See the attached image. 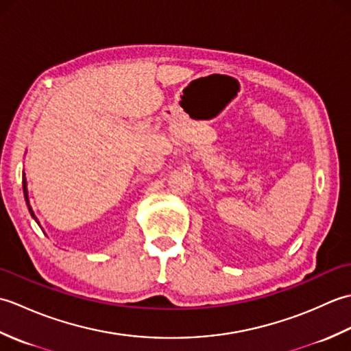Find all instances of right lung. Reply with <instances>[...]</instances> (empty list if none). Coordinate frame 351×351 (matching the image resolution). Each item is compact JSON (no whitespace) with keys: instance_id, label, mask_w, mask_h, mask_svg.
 Instances as JSON below:
<instances>
[{"instance_id":"obj_1","label":"right lung","mask_w":351,"mask_h":351,"mask_svg":"<svg viewBox=\"0 0 351 351\" xmlns=\"http://www.w3.org/2000/svg\"><path fill=\"white\" fill-rule=\"evenodd\" d=\"M22 189H24V197H25V202H27V206H28V211H29V214H32V217L39 223V220H37V217L34 215V213H33V210H32V206H29V200H28V190H27V180H25V176L22 178Z\"/></svg>"}]
</instances>
